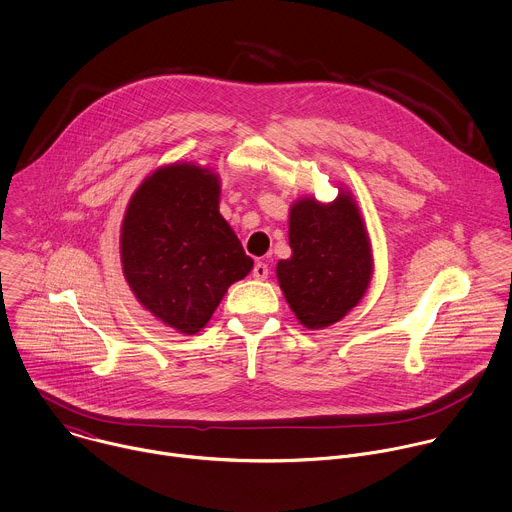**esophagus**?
I'll return each instance as SVG.
<instances>
[{"label":"esophagus","instance_id":"esophagus-1","mask_svg":"<svg viewBox=\"0 0 512 512\" xmlns=\"http://www.w3.org/2000/svg\"><path fill=\"white\" fill-rule=\"evenodd\" d=\"M267 275H269V265L263 263V261H257L255 267H253V277L263 281V279H267Z\"/></svg>","mask_w":512,"mask_h":512}]
</instances>
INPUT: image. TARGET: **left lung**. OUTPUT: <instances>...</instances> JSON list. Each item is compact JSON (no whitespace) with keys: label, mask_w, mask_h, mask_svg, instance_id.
Segmentation results:
<instances>
[{"label":"left lung","mask_w":512,"mask_h":512,"mask_svg":"<svg viewBox=\"0 0 512 512\" xmlns=\"http://www.w3.org/2000/svg\"><path fill=\"white\" fill-rule=\"evenodd\" d=\"M291 257L277 263L279 287L307 329L344 319L364 297L374 273L372 243L348 189L319 203L301 197L289 209Z\"/></svg>","instance_id":"1"}]
</instances>
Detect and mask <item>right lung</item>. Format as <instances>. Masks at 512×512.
Instances as JSON below:
<instances>
[{"label": "right lung", "mask_w": 512, "mask_h": 512, "mask_svg": "<svg viewBox=\"0 0 512 512\" xmlns=\"http://www.w3.org/2000/svg\"><path fill=\"white\" fill-rule=\"evenodd\" d=\"M221 183L195 162L158 166L134 191L120 229L124 279L158 321L201 331L253 259L219 213Z\"/></svg>", "instance_id": "obj_1"}]
</instances>
